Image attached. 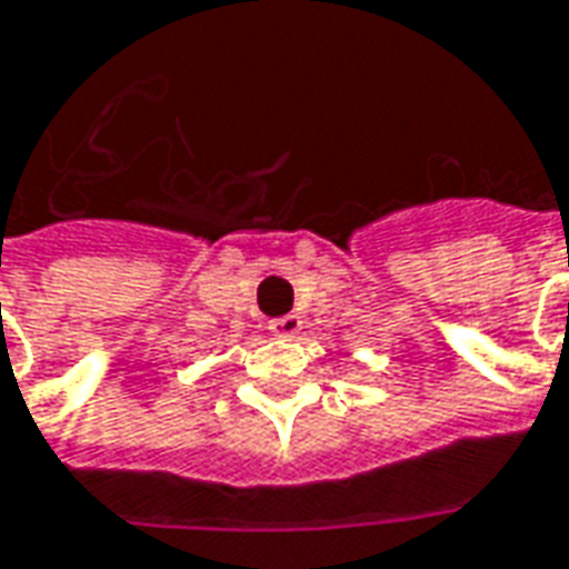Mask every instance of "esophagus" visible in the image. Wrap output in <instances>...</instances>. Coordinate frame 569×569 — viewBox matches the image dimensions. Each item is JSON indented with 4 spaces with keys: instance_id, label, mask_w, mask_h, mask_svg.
Returning <instances> with one entry per match:
<instances>
[{
    "instance_id": "obj_1",
    "label": "esophagus",
    "mask_w": 569,
    "mask_h": 569,
    "mask_svg": "<svg viewBox=\"0 0 569 569\" xmlns=\"http://www.w3.org/2000/svg\"><path fill=\"white\" fill-rule=\"evenodd\" d=\"M268 329H271L277 339H292V336H298V332H301V317H296V313H286V317H277V320H271V323H268Z\"/></svg>"
}]
</instances>
